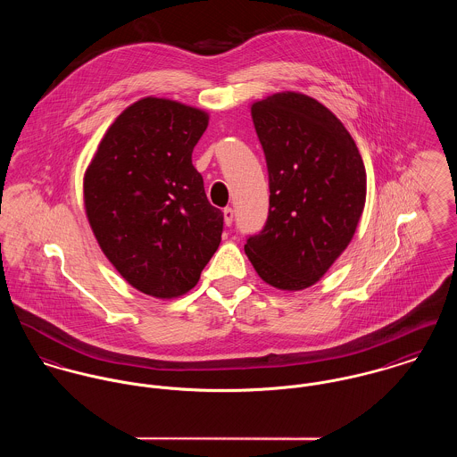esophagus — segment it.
Segmentation results:
<instances>
[{"label":"esophagus","mask_w":457,"mask_h":457,"mask_svg":"<svg viewBox=\"0 0 457 457\" xmlns=\"http://www.w3.org/2000/svg\"><path fill=\"white\" fill-rule=\"evenodd\" d=\"M223 221H225V225H227V227H230V225H232V221H234V209H223Z\"/></svg>","instance_id":"obj_1"}]
</instances>
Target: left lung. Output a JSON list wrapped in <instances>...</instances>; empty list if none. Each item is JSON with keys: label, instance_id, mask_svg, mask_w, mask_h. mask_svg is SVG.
<instances>
[{"label": "left lung", "instance_id": "1", "mask_svg": "<svg viewBox=\"0 0 457 457\" xmlns=\"http://www.w3.org/2000/svg\"><path fill=\"white\" fill-rule=\"evenodd\" d=\"M269 169V218L245 245L270 287L316 285L345 251L367 201V170L344 124L314 97L285 90L251 103Z\"/></svg>", "mask_w": 457, "mask_h": 457}]
</instances>
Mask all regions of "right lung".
Segmentation results:
<instances>
[{"instance_id":"1","label":"right lung","mask_w":457,"mask_h":457,"mask_svg":"<svg viewBox=\"0 0 457 457\" xmlns=\"http://www.w3.org/2000/svg\"><path fill=\"white\" fill-rule=\"evenodd\" d=\"M208 124L201 108L143 97L108 127L83 174L99 248L132 288L161 300L192 290L221 241L223 214L192 164Z\"/></svg>"}]
</instances>
